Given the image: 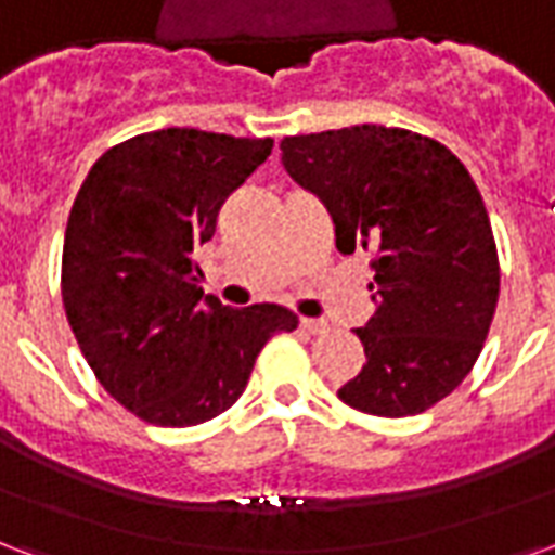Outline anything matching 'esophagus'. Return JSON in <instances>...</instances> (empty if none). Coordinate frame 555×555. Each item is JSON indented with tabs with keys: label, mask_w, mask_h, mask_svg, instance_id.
I'll return each instance as SVG.
<instances>
[{
	"label": "esophagus",
	"mask_w": 555,
	"mask_h": 555,
	"mask_svg": "<svg viewBox=\"0 0 555 555\" xmlns=\"http://www.w3.org/2000/svg\"><path fill=\"white\" fill-rule=\"evenodd\" d=\"M301 331L324 333L327 331V322H322V319H301Z\"/></svg>",
	"instance_id": "esophagus-1"
}]
</instances>
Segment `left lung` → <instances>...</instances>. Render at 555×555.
I'll use <instances>...</instances> for the list:
<instances>
[{
  "instance_id": "left-lung-1",
  "label": "left lung",
  "mask_w": 555,
  "mask_h": 555,
  "mask_svg": "<svg viewBox=\"0 0 555 555\" xmlns=\"http://www.w3.org/2000/svg\"><path fill=\"white\" fill-rule=\"evenodd\" d=\"M283 166L336 224V248L372 254L374 315L357 327L365 362L339 389L351 410H430L480 357L500 293L489 214L462 160L433 137L351 125L283 137Z\"/></svg>"
}]
</instances>
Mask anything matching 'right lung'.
Returning <instances> with one entry per match:
<instances>
[{
  "label": "right lung",
  "mask_w": 555,
  "mask_h": 555,
  "mask_svg": "<svg viewBox=\"0 0 555 555\" xmlns=\"http://www.w3.org/2000/svg\"><path fill=\"white\" fill-rule=\"evenodd\" d=\"M274 140L164 128L107 149L75 195L61 295L78 348L111 398L157 427L231 410L257 353L298 327L278 304L231 310L195 283L193 254Z\"/></svg>",
  "instance_id": "right-lung-1"
}]
</instances>
